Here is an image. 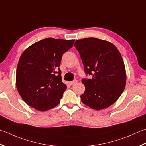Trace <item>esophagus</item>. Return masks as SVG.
<instances>
[{"instance_id": "34e87169", "label": "esophagus", "mask_w": 146, "mask_h": 146, "mask_svg": "<svg viewBox=\"0 0 146 146\" xmlns=\"http://www.w3.org/2000/svg\"><path fill=\"white\" fill-rule=\"evenodd\" d=\"M76 82H77V80H74L73 81L69 82V84H70V85H74V84H75Z\"/></svg>"}]
</instances>
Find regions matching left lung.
I'll list each match as a JSON object with an SVG mask.
<instances>
[{
    "label": "left lung",
    "instance_id": "8db88e82",
    "mask_svg": "<svg viewBox=\"0 0 146 146\" xmlns=\"http://www.w3.org/2000/svg\"><path fill=\"white\" fill-rule=\"evenodd\" d=\"M74 46L78 51L86 75L91 79L82 82L85 90L82 102L96 110L110 106L117 101L126 85V71L123 58L115 45L96 38L77 40Z\"/></svg>",
    "mask_w": 146,
    "mask_h": 146
}]
</instances>
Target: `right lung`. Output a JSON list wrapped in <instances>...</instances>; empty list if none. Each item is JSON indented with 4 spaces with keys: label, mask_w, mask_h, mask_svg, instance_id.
Segmentation results:
<instances>
[{
    "label": "right lung",
    "mask_w": 146,
    "mask_h": 146,
    "mask_svg": "<svg viewBox=\"0 0 146 146\" xmlns=\"http://www.w3.org/2000/svg\"><path fill=\"white\" fill-rule=\"evenodd\" d=\"M74 42L47 38L32 44L21 54L16 70V87L31 108L45 111L59 103L66 89L59 66L62 55Z\"/></svg>",
    "instance_id": "right-lung-1"
}]
</instances>
